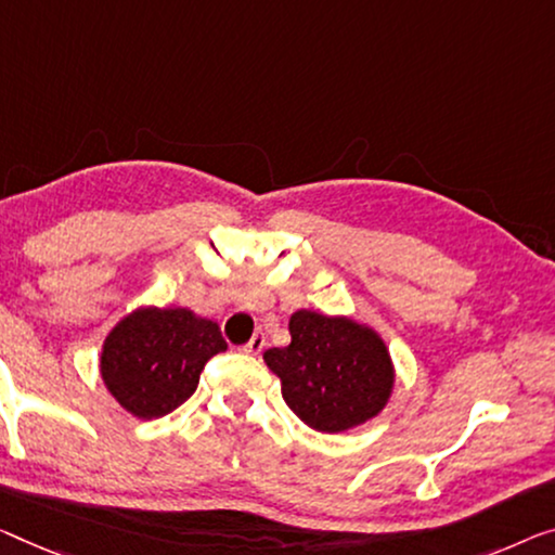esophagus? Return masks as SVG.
<instances>
[{
    "label": "esophagus",
    "mask_w": 555,
    "mask_h": 555,
    "mask_svg": "<svg viewBox=\"0 0 555 555\" xmlns=\"http://www.w3.org/2000/svg\"><path fill=\"white\" fill-rule=\"evenodd\" d=\"M263 346H267V336H263V334H256V336L251 338V341L244 346V351H246V353H254V357H256V353H261V351H263Z\"/></svg>",
    "instance_id": "34e87169"
}]
</instances>
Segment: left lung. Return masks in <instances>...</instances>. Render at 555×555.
Here are the masks:
<instances>
[{
	"label": "left lung",
	"instance_id": "obj_1",
	"mask_svg": "<svg viewBox=\"0 0 555 555\" xmlns=\"http://www.w3.org/2000/svg\"><path fill=\"white\" fill-rule=\"evenodd\" d=\"M292 344L263 353L286 406L321 434L378 416L393 391V363L374 328L309 309L288 319Z\"/></svg>",
	"mask_w": 555,
	"mask_h": 555
}]
</instances>
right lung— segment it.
<instances>
[{
	"label": "right lung",
	"instance_id": "obj_1",
	"mask_svg": "<svg viewBox=\"0 0 555 555\" xmlns=\"http://www.w3.org/2000/svg\"><path fill=\"white\" fill-rule=\"evenodd\" d=\"M227 351L219 324L189 309L131 311L104 338V386L131 416L152 421L196 391L206 361Z\"/></svg>",
	"mask_w": 555,
	"mask_h": 555
}]
</instances>
